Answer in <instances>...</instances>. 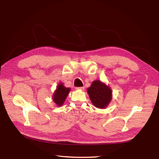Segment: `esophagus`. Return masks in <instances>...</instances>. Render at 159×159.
I'll list each match as a JSON object with an SVG mask.
<instances>
[{
	"label": "esophagus",
	"mask_w": 159,
	"mask_h": 159,
	"mask_svg": "<svg viewBox=\"0 0 159 159\" xmlns=\"http://www.w3.org/2000/svg\"><path fill=\"white\" fill-rule=\"evenodd\" d=\"M77 90H81L84 91V87H80V88H76Z\"/></svg>",
	"instance_id": "34e87169"
}]
</instances>
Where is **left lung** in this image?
<instances>
[{
  "instance_id": "1",
  "label": "left lung",
  "mask_w": 159,
  "mask_h": 159,
  "mask_svg": "<svg viewBox=\"0 0 159 159\" xmlns=\"http://www.w3.org/2000/svg\"><path fill=\"white\" fill-rule=\"evenodd\" d=\"M88 93L91 103L99 109L107 107L112 98L111 89L99 80L93 81L88 88Z\"/></svg>"
}]
</instances>
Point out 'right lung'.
<instances>
[{"label":"right lung","mask_w":159,"mask_h":159,"mask_svg":"<svg viewBox=\"0 0 159 159\" xmlns=\"http://www.w3.org/2000/svg\"><path fill=\"white\" fill-rule=\"evenodd\" d=\"M70 88H66L63 84H59L57 88L53 94V101L58 106H61L64 104L67 96L69 94Z\"/></svg>","instance_id":"add662e5"}]
</instances>
